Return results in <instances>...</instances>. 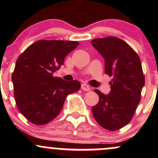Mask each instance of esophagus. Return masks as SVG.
Returning <instances> with one entry per match:
<instances>
[{
  "mask_svg": "<svg viewBox=\"0 0 158 158\" xmlns=\"http://www.w3.org/2000/svg\"><path fill=\"white\" fill-rule=\"evenodd\" d=\"M81 89H82L83 90H85V91H89V90H90V87L89 86V85L85 84V83L81 84Z\"/></svg>",
  "mask_w": 158,
  "mask_h": 158,
  "instance_id": "34e87169",
  "label": "esophagus"
}]
</instances>
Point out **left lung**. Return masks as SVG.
Masks as SVG:
<instances>
[{"label": "left lung", "instance_id": "obj_1", "mask_svg": "<svg viewBox=\"0 0 158 158\" xmlns=\"http://www.w3.org/2000/svg\"><path fill=\"white\" fill-rule=\"evenodd\" d=\"M91 44L104 58L106 73L113 77L109 94L94 90L99 99L92 113L102 128L117 131L131 120L141 99L145 85L142 64L137 52L118 38L96 39Z\"/></svg>", "mask_w": 158, "mask_h": 158}]
</instances>
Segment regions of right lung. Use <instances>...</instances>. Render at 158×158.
<instances>
[{"label":"right lung","mask_w":158,"mask_h":158,"mask_svg":"<svg viewBox=\"0 0 158 158\" xmlns=\"http://www.w3.org/2000/svg\"><path fill=\"white\" fill-rule=\"evenodd\" d=\"M79 44L74 41L40 40L19 56L12 75L14 97L19 111L30 123H50L60 113L67 96L79 90V81L52 76Z\"/></svg>","instance_id":"right-lung-1"}]
</instances>
